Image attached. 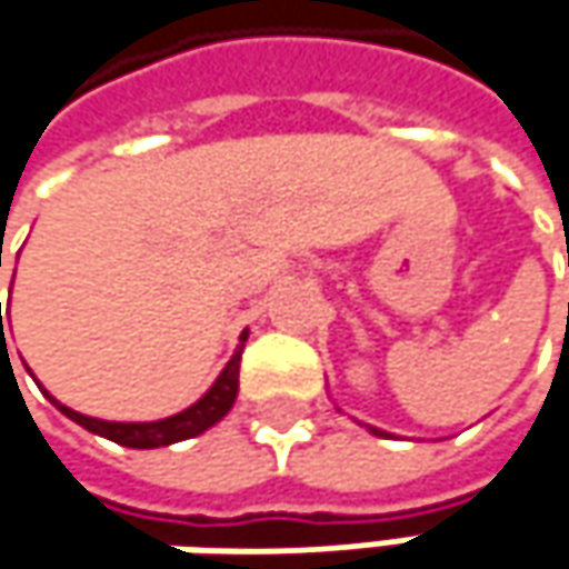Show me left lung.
<instances>
[{"mask_svg": "<svg viewBox=\"0 0 569 569\" xmlns=\"http://www.w3.org/2000/svg\"><path fill=\"white\" fill-rule=\"evenodd\" d=\"M368 430H371V433H375V437H388V433H385V430H375V427H368Z\"/></svg>", "mask_w": 569, "mask_h": 569, "instance_id": "8db88e82", "label": "left lung"}]
</instances>
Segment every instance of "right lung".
I'll return each mask as SVG.
<instances>
[{
    "label": "right lung",
    "mask_w": 569,
    "mask_h": 569,
    "mask_svg": "<svg viewBox=\"0 0 569 569\" xmlns=\"http://www.w3.org/2000/svg\"><path fill=\"white\" fill-rule=\"evenodd\" d=\"M2 338H6V332H2ZM243 341H247V332L240 336V345H237L233 358L228 361V368L218 375V381L211 385V390H208L198 403H191L188 410H181L176 417H166V420H152V423H110V420L83 417L78 410L58 403L48 390H44V393L51 397V403H54L64 417H71L74 423H80L83 430H90V433H97V437L113 439V442L130 446V449H159V446H172V442H181V439H191L198 437V433H204L208 427H214V423L231 410L233 400H237V378H240V351H243Z\"/></svg>",
    "instance_id": "obj_1"
}]
</instances>
